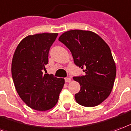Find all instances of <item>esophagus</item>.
<instances>
[{
  "label": "esophagus",
  "instance_id": "1",
  "mask_svg": "<svg viewBox=\"0 0 131 131\" xmlns=\"http://www.w3.org/2000/svg\"><path fill=\"white\" fill-rule=\"evenodd\" d=\"M64 80H65L66 83H70L71 79V78H66Z\"/></svg>",
  "mask_w": 131,
  "mask_h": 131
}]
</instances>
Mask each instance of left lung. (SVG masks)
<instances>
[{"mask_svg": "<svg viewBox=\"0 0 131 131\" xmlns=\"http://www.w3.org/2000/svg\"><path fill=\"white\" fill-rule=\"evenodd\" d=\"M59 41L71 52L73 62L85 75L73 77L79 83L75 94L78 104L94 107L105 101L112 92L116 77V65L110 47L92 31L72 30L61 35Z\"/></svg>", "mask_w": 131, "mask_h": 131, "instance_id": "left-lung-1", "label": "left lung"}]
</instances>
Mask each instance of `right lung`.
I'll return each mask as SVG.
<instances>
[{
    "label": "right lung",
    "mask_w": 131,
    "mask_h": 131,
    "mask_svg": "<svg viewBox=\"0 0 131 131\" xmlns=\"http://www.w3.org/2000/svg\"><path fill=\"white\" fill-rule=\"evenodd\" d=\"M58 33L28 35L16 47L12 62V75L20 98L34 110L51 109L58 101L63 78L44 73L48 52Z\"/></svg>",
    "instance_id": "right-lung-1"
}]
</instances>
